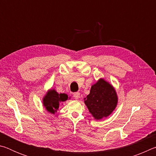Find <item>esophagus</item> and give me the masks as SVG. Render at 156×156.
I'll return each instance as SVG.
<instances>
[{
  "instance_id": "1",
  "label": "esophagus",
  "mask_w": 156,
  "mask_h": 156,
  "mask_svg": "<svg viewBox=\"0 0 156 156\" xmlns=\"http://www.w3.org/2000/svg\"><path fill=\"white\" fill-rule=\"evenodd\" d=\"M73 97H74V98L76 100L79 99V98H80V93H79V92H76V93H74L73 94Z\"/></svg>"
}]
</instances>
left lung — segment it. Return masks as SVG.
Listing matches in <instances>:
<instances>
[{"label": "left lung", "instance_id": "left-lung-1", "mask_svg": "<svg viewBox=\"0 0 156 156\" xmlns=\"http://www.w3.org/2000/svg\"><path fill=\"white\" fill-rule=\"evenodd\" d=\"M118 98L112 84L100 78L91 85L89 94L84 102L95 120H102L112 114L115 109Z\"/></svg>", "mask_w": 156, "mask_h": 156}]
</instances>
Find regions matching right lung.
I'll return each instance as SVG.
<instances>
[{
    "instance_id": "right-lung-1",
    "label": "right lung",
    "mask_w": 156,
    "mask_h": 156,
    "mask_svg": "<svg viewBox=\"0 0 156 156\" xmlns=\"http://www.w3.org/2000/svg\"><path fill=\"white\" fill-rule=\"evenodd\" d=\"M71 97H68L66 94H58L54 89H50L47 90L43 98V105L45 108L47 112L51 114H55L59 109L60 103L69 100Z\"/></svg>"
}]
</instances>
